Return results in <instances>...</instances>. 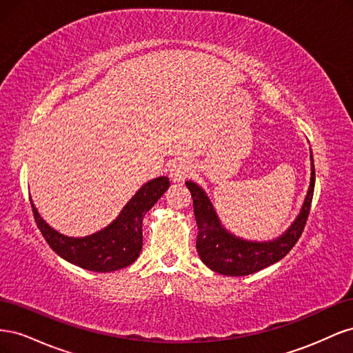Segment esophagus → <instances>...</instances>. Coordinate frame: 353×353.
<instances>
[{
  "label": "esophagus",
  "mask_w": 353,
  "mask_h": 353,
  "mask_svg": "<svg viewBox=\"0 0 353 353\" xmlns=\"http://www.w3.org/2000/svg\"><path fill=\"white\" fill-rule=\"evenodd\" d=\"M191 174H193V165H191L188 160L179 159L170 168V178H172L175 183H183Z\"/></svg>",
  "instance_id": "1"
}]
</instances>
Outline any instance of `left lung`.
Listing matches in <instances>:
<instances>
[{
    "mask_svg": "<svg viewBox=\"0 0 353 353\" xmlns=\"http://www.w3.org/2000/svg\"><path fill=\"white\" fill-rule=\"evenodd\" d=\"M185 185L193 197V208L199 228L196 248L201 262L212 271L222 275H249L281 261L301 239L314 197V156L311 152V184H309L301 213L283 236L272 241H249L228 232L221 223L205 191L191 181H187Z\"/></svg>",
    "mask_w": 353,
    "mask_h": 353,
    "instance_id": "left-lung-1",
    "label": "left lung"
}]
</instances>
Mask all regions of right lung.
Returning <instances> with one entry per match:
<instances>
[{
	"label": "right lung",
	"instance_id": "1",
	"mask_svg": "<svg viewBox=\"0 0 353 353\" xmlns=\"http://www.w3.org/2000/svg\"><path fill=\"white\" fill-rule=\"evenodd\" d=\"M169 178L159 176L145 183L126 203L110 225L87 237L63 236L39 216L30 200L37 225L50 248L60 258L94 272H112L130 266L143 248V219L169 188Z\"/></svg>",
	"mask_w": 353,
	"mask_h": 353
}]
</instances>
